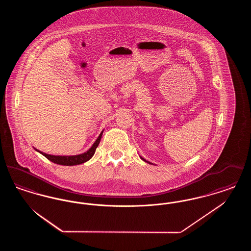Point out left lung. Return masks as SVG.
<instances>
[{"instance_id":"obj_1","label":"left lung","mask_w":251,"mask_h":251,"mask_svg":"<svg viewBox=\"0 0 251 251\" xmlns=\"http://www.w3.org/2000/svg\"><path fill=\"white\" fill-rule=\"evenodd\" d=\"M140 158H141V159H142V160H143V161H145V162H148V161H146V160H145V159H144V158H142V157H140ZM148 163H150V162H148ZM150 164H151V163H150Z\"/></svg>"}]
</instances>
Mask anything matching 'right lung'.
<instances>
[{
    "label": "right lung",
    "instance_id": "obj_1",
    "mask_svg": "<svg viewBox=\"0 0 251 251\" xmlns=\"http://www.w3.org/2000/svg\"><path fill=\"white\" fill-rule=\"evenodd\" d=\"M102 132H103V131L100 133L99 137L97 138L95 143L92 145V147L86 152H84L82 154L72 156L50 155V154L44 153V152H42V151H38L36 149H35V150H36V151H38L39 153H41L42 155L45 156L50 162H52L54 164H57V165H61V166H76V165L84 164L85 162H87L88 160H90L92 158V156L94 155L96 149H97V147L99 146L100 141Z\"/></svg>",
    "mask_w": 251,
    "mask_h": 251
}]
</instances>
